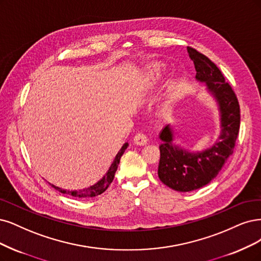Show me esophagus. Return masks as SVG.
Masks as SVG:
<instances>
[{
    "label": "esophagus",
    "instance_id": "esophagus-1",
    "mask_svg": "<svg viewBox=\"0 0 261 261\" xmlns=\"http://www.w3.org/2000/svg\"><path fill=\"white\" fill-rule=\"evenodd\" d=\"M134 143L135 145H137V146H143V145H146V143L148 142V139H147V137H146V135H143V134H141V133H139V134H137L136 136L134 137Z\"/></svg>",
    "mask_w": 261,
    "mask_h": 261
}]
</instances>
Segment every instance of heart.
<instances>
[{"label": "heart", "mask_w": 261, "mask_h": 261, "mask_svg": "<svg viewBox=\"0 0 261 261\" xmlns=\"http://www.w3.org/2000/svg\"><path fill=\"white\" fill-rule=\"evenodd\" d=\"M166 73V67L162 64H156L150 67L145 71L140 79V84L142 85L143 89L150 91V89L156 87L164 79ZM176 96L174 93L167 94L164 99L161 101L159 106V112L163 116H169L174 111Z\"/></svg>", "instance_id": "1"}]
</instances>
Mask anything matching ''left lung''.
Segmentation results:
<instances>
[{
    "instance_id": "8db88e82",
    "label": "left lung",
    "mask_w": 261,
    "mask_h": 261,
    "mask_svg": "<svg viewBox=\"0 0 261 261\" xmlns=\"http://www.w3.org/2000/svg\"><path fill=\"white\" fill-rule=\"evenodd\" d=\"M195 67V80L205 84V89L217 107L220 133L217 140L201 151L188 150L176 142L172 124L162 129L159 138L160 180L179 192H190L208 185L232 154L240 129V106L231 86L224 82L220 70L214 62L194 48H187Z\"/></svg>"
}]
</instances>
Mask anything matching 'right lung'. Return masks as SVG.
Instances as JSON below:
<instances>
[{
  "instance_id": "1",
  "label": "right lung",
  "mask_w": 261,
  "mask_h": 261,
  "mask_svg": "<svg viewBox=\"0 0 261 261\" xmlns=\"http://www.w3.org/2000/svg\"><path fill=\"white\" fill-rule=\"evenodd\" d=\"M127 147H128V142H125L122 146V148L119 150L118 153H116V155L112 162V164L110 165L109 169H108L106 175L100 179V180H98L96 184H94L91 187L82 189V190H71L70 191V190H65V189H61L59 187L54 186L51 184H49V185H51V187L55 188L56 190H58L61 193L69 194V195H72L75 197H81V199H83V197H94L97 195H100L101 193H103L107 190L108 187H109L111 185V182L113 181V178H114L116 169H118L121 156L123 155L125 150L127 149Z\"/></svg>"
}]
</instances>
